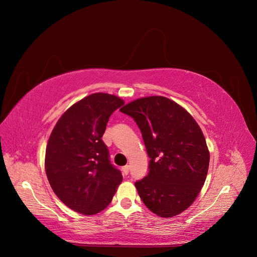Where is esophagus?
Instances as JSON below:
<instances>
[{"mask_svg":"<svg viewBox=\"0 0 257 257\" xmlns=\"http://www.w3.org/2000/svg\"><path fill=\"white\" fill-rule=\"evenodd\" d=\"M129 170H130V167L125 166V167L121 168V173H123V175H125V176H127V175L129 174Z\"/></svg>","mask_w":257,"mask_h":257,"instance_id":"34e87169","label":"esophagus"}]
</instances>
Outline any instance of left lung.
<instances>
[{"mask_svg":"<svg viewBox=\"0 0 257 257\" xmlns=\"http://www.w3.org/2000/svg\"><path fill=\"white\" fill-rule=\"evenodd\" d=\"M134 118L150 157L149 173L136 182L144 204L161 218L190 207L204 185L209 151L194 117L166 97L134 100L120 108Z\"/></svg>","mask_w":257,"mask_h":257,"instance_id":"obj_1","label":"left lung"}]
</instances>
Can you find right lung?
<instances>
[{"instance_id": "1", "label": "right lung", "mask_w": 257, "mask_h": 257, "mask_svg": "<svg viewBox=\"0 0 257 257\" xmlns=\"http://www.w3.org/2000/svg\"><path fill=\"white\" fill-rule=\"evenodd\" d=\"M124 105L113 94L96 92L67 109L54 127L45 167L53 192L71 209L96 214L111 202L123 180L102 141L112 112Z\"/></svg>"}]
</instances>
